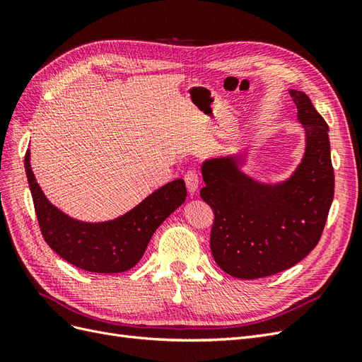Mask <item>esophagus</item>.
Returning a JSON list of instances; mask_svg holds the SVG:
<instances>
[{
  "instance_id": "1",
  "label": "esophagus",
  "mask_w": 362,
  "mask_h": 362,
  "mask_svg": "<svg viewBox=\"0 0 362 362\" xmlns=\"http://www.w3.org/2000/svg\"><path fill=\"white\" fill-rule=\"evenodd\" d=\"M184 181H185V185H187V189L190 193H194L196 189H198L199 185V175L196 170H189L187 173L184 175Z\"/></svg>"
}]
</instances>
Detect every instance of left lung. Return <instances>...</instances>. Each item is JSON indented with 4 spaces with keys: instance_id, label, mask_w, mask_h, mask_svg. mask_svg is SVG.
I'll return each mask as SVG.
<instances>
[{
    "instance_id": "obj_1",
    "label": "left lung",
    "mask_w": 362,
    "mask_h": 362,
    "mask_svg": "<svg viewBox=\"0 0 362 362\" xmlns=\"http://www.w3.org/2000/svg\"><path fill=\"white\" fill-rule=\"evenodd\" d=\"M290 95L306 151L287 182H255L238 170L240 157L202 164L201 198L214 213L211 254L234 278H264L298 264L319 243L334 199L329 127L303 92Z\"/></svg>"
}]
</instances>
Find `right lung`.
<instances>
[{"label": "right lung", "instance_id": "obj_1", "mask_svg": "<svg viewBox=\"0 0 362 362\" xmlns=\"http://www.w3.org/2000/svg\"><path fill=\"white\" fill-rule=\"evenodd\" d=\"M25 172L42 237L75 267L93 273H120L144 257L156 229L185 201V184L175 180L125 216L105 223H83L51 205L42 193L25 154Z\"/></svg>", "mask_w": 362, "mask_h": 362}]
</instances>
